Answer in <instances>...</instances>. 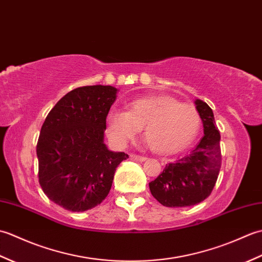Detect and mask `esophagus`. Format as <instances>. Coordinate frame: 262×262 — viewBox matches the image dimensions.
Masks as SVG:
<instances>
[{
    "label": "esophagus",
    "instance_id": "esophagus-1",
    "mask_svg": "<svg viewBox=\"0 0 262 262\" xmlns=\"http://www.w3.org/2000/svg\"><path fill=\"white\" fill-rule=\"evenodd\" d=\"M130 158L133 160H135V161H141V162H143V161L146 160L145 157H142V155H137V154H132Z\"/></svg>",
    "mask_w": 262,
    "mask_h": 262
}]
</instances>
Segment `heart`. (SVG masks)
Returning <instances> with one entry per match:
<instances>
[{
	"instance_id": "b5f03b06",
	"label": "heart",
	"mask_w": 262,
	"mask_h": 262,
	"mask_svg": "<svg viewBox=\"0 0 262 262\" xmlns=\"http://www.w3.org/2000/svg\"><path fill=\"white\" fill-rule=\"evenodd\" d=\"M141 128L153 151L176 152L196 137L200 115L193 105L168 96L136 99L128 111L111 109L107 115V135L119 147L134 140Z\"/></svg>"
}]
</instances>
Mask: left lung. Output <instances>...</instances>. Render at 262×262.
Instances as JSON below:
<instances>
[{
	"mask_svg": "<svg viewBox=\"0 0 262 262\" xmlns=\"http://www.w3.org/2000/svg\"><path fill=\"white\" fill-rule=\"evenodd\" d=\"M196 109L204 126V137L190 152L165 165L148 183L153 197L166 207H187L207 198L213 191L222 164L221 135L213 110L197 99Z\"/></svg>",
	"mask_w": 262,
	"mask_h": 262,
	"instance_id": "8db88e82",
	"label": "left lung"
}]
</instances>
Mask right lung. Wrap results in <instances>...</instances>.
Wrapping results in <instances>:
<instances>
[{"mask_svg": "<svg viewBox=\"0 0 262 262\" xmlns=\"http://www.w3.org/2000/svg\"><path fill=\"white\" fill-rule=\"evenodd\" d=\"M117 89L88 85L59 100L43 121L37 143L38 178L46 196L71 211L101 204L113 185L124 152L103 143L105 119Z\"/></svg>", "mask_w": 262, "mask_h": 262, "instance_id": "1", "label": "right lung"}]
</instances>
